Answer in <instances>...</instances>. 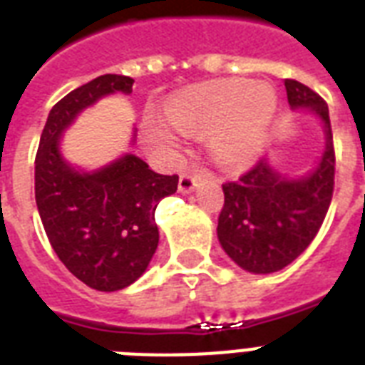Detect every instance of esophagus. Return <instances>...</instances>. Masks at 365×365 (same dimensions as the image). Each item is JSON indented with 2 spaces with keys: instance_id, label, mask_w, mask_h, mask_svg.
Wrapping results in <instances>:
<instances>
[{
  "instance_id": "1",
  "label": "esophagus",
  "mask_w": 365,
  "mask_h": 365,
  "mask_svg": "<svg viewBox=\"0 0 365 365\" xmlns=\"http://www.w3.org/2000/svg\"><path fill=\"white\" fill-rule=\"evenodd\" d=\"M202 180H205V176H202L200 172H183L182 176H180L178 187H180L182 193H191Z\"/></svg>"
}]
</instances>
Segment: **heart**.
Listing matches in <instances>:
<instances>
[{"label":"heart","instance_id":"heart-1","mask_svg":"<svg viewBox=\"0 0 365 365\" xmlns=\"http://www.w3.org/2000/svg\"><path fill=\"white\" fill-rule=\"evenodd\" d=\"M274 108V93L265 85L248 79H216L176 94L166 104L165 115L180 132L212 130L217 159L229 166H242L259 153ZM148 134L157 143L176 142V132L160 121H149Z\"/></svg>","mask_w":365,"mask_h":365}]
</instances>
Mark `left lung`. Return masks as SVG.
<instances>
[{
	"label": "left lung",
	"instance_id": "1",
	"mask_svg": "<svg viewBox=\"0 0 365 365\" xmlns=\"http://www.w3.org/2000/svg\"><path fill=\"white\" fill-rule=\"evenodd\" d=\"M292 108H311L326 126V151L317 170L284 180L259 159L237 182L222 185L225 200L217 217V239L235 263L267 274L299 257L328 214L335 185V149L326 100L295 79H286Z\"/></svg>",
	"mask_w": 365,
	"mask_h": 365
}]
</instances>
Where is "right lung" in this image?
I'll use <instances>...</instances> for the list:
<instances>
[{
	"mask_svg": "<svg viewBox=\"0 0 365 365\" xmlns=\"http://www.w3.org/2000/svg\"><path fill=\"white\" fill-rule=\"evenodd\" d=\"M134 79L106 73L53 106L36 155V202L53 250L66 269L100 292L136 282L159 244L155 208L176 193L178 176H163L136 155L94 174L66 165L60 134L81 110L111 93H132Z\"/></svg>",
	"mask_w": 365,
	"mask_h": 365,
	"instance_id": "add662e5",
	"label": "right lung"
}]
</instances>
